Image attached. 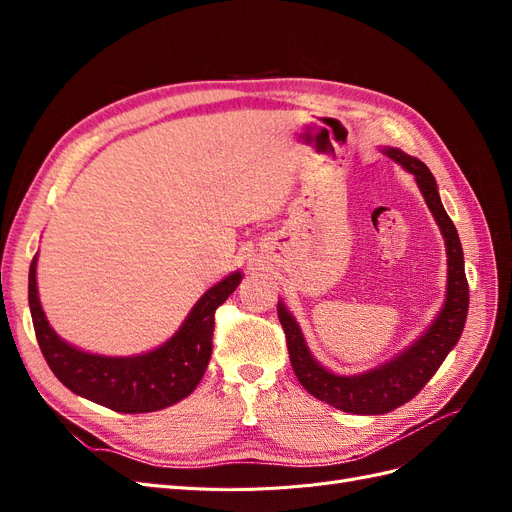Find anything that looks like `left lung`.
<instances>
[{"label":"left lung","instance_id":"left-lung-1","mask_svg":"<svg viewBox=\"0 0 512 512\" xmlns=\"http://www.w3.org/2000/svg\"><path fill=\"white\" fill-rule=\"evenodd\" d=\"M384 153L414 175L418 190H421L429 211L442 230L448 256L446 301L442 312L431 322V327L408 350L395 356L393 361L365 371V374L337 376L314 359L297 320L290 316L282 301L277 303V316H280L286 333L294 376L299 378L309 395L350 414H386L410 401L436 374L446 354L459 342L461 331L466 327L470 305L461 241L453 220L448 218V213L442 207L436 179L418 158H412L393 147L384 149Z\"/></svg>","mask_w":512,"mask_h":512}]
</instances>
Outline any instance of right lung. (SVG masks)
Listing matches in <instances>:
<instances>
[{"label": "right lung", "instance_id": "add662e5", "mask_svg": "<svg viewBox=\"0 0 512 512\" xmlns=\"http://www.w3.org/2000/svg\"><path fill=\"white\" fill-rule=\"evenodd\" d=\"M36 262L38 254L29 265L27 297L46 363L72 393L123 414L164 410L196 389L211 359L215 309L241 282V273L235 271L209 288L179 331L156 350L136 356H102L70 346L51 329L38 299Z\"/></svg>", "mask_w": 512, "mask_h": 512}]
</instances>
